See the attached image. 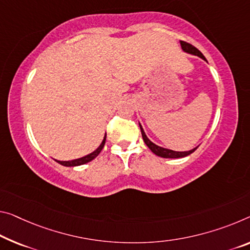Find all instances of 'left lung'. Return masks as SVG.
Listing matches in <instances>:
<instances>
[{
  "label": "left lung",
  "mask_w": 250,
  "mask_h": 250,
  "mask_svg": "<svg viewBox=\"0 0 250 250\" xmlns=\"http://www.w3.org/2000/svg\"><path fill=\"white\" fill-rule=\"evenodd\" d=\"M180 43H181V47H182V50H183L184 52L189 53V55L198 56V57H200L201 59L206 60L205 56H203L202 53L199 51L197 48L193 47V45H192V44L188 43V42H184V41H180ZM140 128H141V132H142V137H143L144 143L147 145V147L151 149V151L154 153L155 155L161 156V157H164V159H179V157L188 156V155H190L191 153H193L195 149L198 148V146H197V147L190 149V151H184V152H179V151H173V149L164 148L162 146H159V145L154 144L151 140H148V137L146 136V134H145L144 129H143V127H142L141 124H140Z\"/></svg>",
  "instance_id": "obj_1"
}]
</instances>
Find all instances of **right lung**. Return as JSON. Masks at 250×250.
Instances as JSON below:
<instances>
[{
    "instance_id": "1",
    "label": "right lung",
    "mask_w": 250,
    "mask_h": 250,
    "mask_svg": "<svg viewBox=\"0 0 250 250\" xmlns=\"http://www.w3.org/2000/svg\"><path fill=\"white\" fill-rule=\"evenodd\" d=\"M105 141H106V134H105V136H104V140L101 143V145H99V146L96 148L94 152H91L90 154H88L86 156L80 157V159H76V160H71V161H58V160H56V161L59 164L63 165V167H78V165L86 164L88 162H90V161H93L95 157L97 156L99 153H101V151L104 147V145H105Z\"/></svg>"
}]
</instances>
